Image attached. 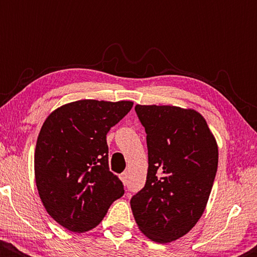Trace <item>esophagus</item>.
Segmentation results:
<instances>
[{"mask_svg": "<svg viewBox=\"0 0 257 257\" xmlns=\"http://www.w3.org/2000/svg\"><path fill=\"white\" fill-rule=\"evenodd\" d=\"M120 180L124 185L127 184V172H124V173L120 174Z\"/></svg>", "mask_w": 257, "mask_h": 257, "instance_id": "34e87169", "label": "esophagus"}]
</instances>
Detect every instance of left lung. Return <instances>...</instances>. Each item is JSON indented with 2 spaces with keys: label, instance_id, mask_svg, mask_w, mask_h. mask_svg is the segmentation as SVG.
<instances>
[{
  "label": "left lung",
  "instance_id": "obj_1",
  "mask_svg": "<svg viewBox=\"0 0 257 257\" xmlns=\"http://www.w3.org/2000/svg\"><path fill=\"white\" fill-rule=\"evenodd\" d=\"M146 132V184L131 199L139 229L167 243L187 234L206 208L219 151L205 118L192 108L136 105Z\"/></svg>",
  "mask_w": 257,
  "mask_h": 257
}]
</instances>
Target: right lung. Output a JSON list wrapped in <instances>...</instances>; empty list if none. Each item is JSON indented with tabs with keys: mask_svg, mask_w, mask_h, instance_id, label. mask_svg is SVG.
<instances>
[{
	"mask_svg": "<svg viewBox=\"0 0 257 257\" xmlns=\"http://www.w3.org/2000/svg\"><path fill=\"white\" fill-rule=\"evenodd\" d=\"M132 106L130 100L82 99L45 119L35 150V179L48 214L68 230L93 229L124 194L108 168L106 135Z\"/></svg>",
	"mask_w": 257,
	"mask_h": 257,
	"instance_id": "add662e5",
	"label": "right lung"
}]
</instances>
